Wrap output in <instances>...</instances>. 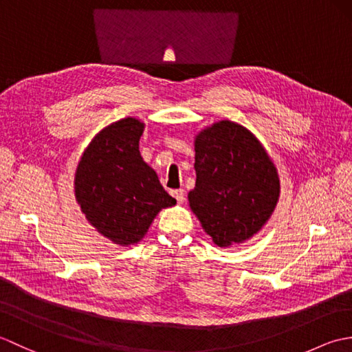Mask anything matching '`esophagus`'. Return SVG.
Masks as SVG:
<instances>
[{
  "instance_id": "esophagus-1",
  "label": "esophagus",
  "mask_w": 352,
  "mask_h": 352,
  "mask_svg": "<svg viewBox=\"0 0 352 352\" xmlns=\"http://www.w3.org/2000/svg\"><path fill=\"white\" fill-rule=\"evenodd\" d=\"M172 197L177 199L178 204H183L184 203V190L183 189H177V190H172Z\"/></svg>"
}]
</instances>
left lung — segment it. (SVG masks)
<instances>
[{"instance_id":"obj_1","label":"left lung","mask_w":352,"mask_h":352,"mask_svg":"<svg viewBox=\"0 0 352 352\" xmlns=\"http://www.w3.org/2000/svg\"><path fill=\"white\" fill-rule=\"evenodd\" d=\"M195 170L189 206L218 246L245 242L271 218L280 197L278 172L245 126L219 121L199 131Z\"/></svg>"}]
</instances>
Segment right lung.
<instances>
[{
  "instance_id": "right-lung-1",
  "label": "right lung",
  "mask_w": 352,
  "mask_h": 352,
  "mask_svg": "<svg viewBox=\"0 0 352 352\" xmlns=\"http://www.w3.org/2000/svg\"><path fill=\"white\" fill-rule=\"evenodd\" d=\"M145 124L124 118L92 139L74 178L76 199L98 233L116 245L138 243L162 208L177 201L142 159Z\"/></svg>"
}]
</instances>
